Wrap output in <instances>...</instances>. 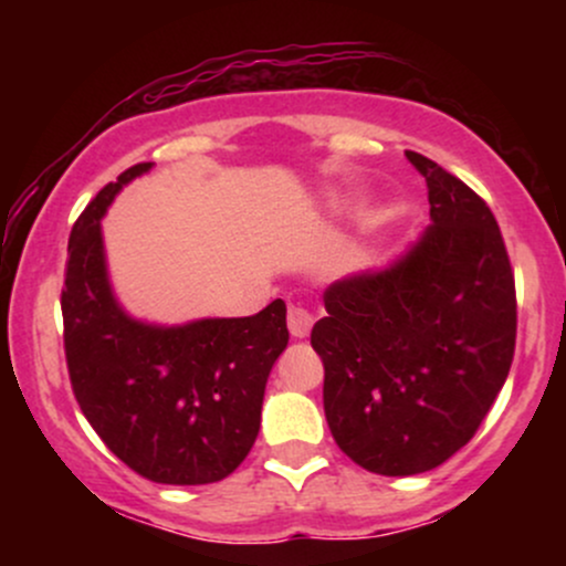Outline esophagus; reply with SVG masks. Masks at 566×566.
<instances>
[{"label": "esophagus", "mask_w": 566, "mask_h": 566, "mask_svg": "<svg viewBox=\"0 0 566 566\" xmlns=\"http://www.w3.org/2000/svg\"><path fill=\"white\" fill-rule=\"evenodd\" d=\"M287 327L292 337H308L311 327H314V316L301 305H290L287 308Z\"/></svg>", "instance_id": "34e87169"}]
</instances>
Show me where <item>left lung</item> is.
Returning a JSON list of instances; mask_svg holds the SVG:
<instances>
[{
    "label": "left lung",
    "mask_w": 566,
    "mask_h": 566,
    "mask_svg": "<svg viewBox=\"0 0 566 566\" xmlns=\"http://www.w3.org/2000/svg\"><path fill=\"white\" fill-rule=\"evenodd\" d=\"M431 226L386 269L337 279L311 329L324 415L343 452L380 476L437 469L471 441L516 346V290L497 220L423 154Z\"/></svg>",
    "instance_id": "8db88e82"
}]
</instances>
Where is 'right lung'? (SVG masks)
<instances>
[{"instance_id": "obj_1", "label": "right lung", "mask_w": 566, "mask_h": 566, "mask_svg": "<svg viewBox=\"0 0 566 566\" xmlns=\"http://www.w3.org/2000/svg\"><path fill=\"white\" fill-rule=\"evenodd\" d=\"M129 167L71 229L63 284L69 378L84 418L122 463L159 484H212L239 469L261 431L269 373L287 348V305L239 319H133L108 282L101 218Z\"/></svg>"}]
</instances>
